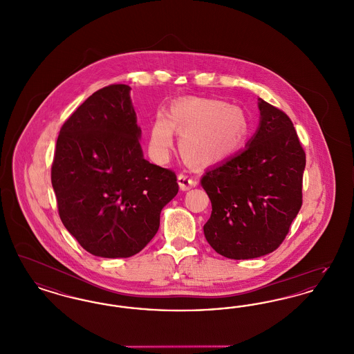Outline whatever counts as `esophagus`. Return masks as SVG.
Listing matches in <instances>:
<instances>
[{"label":"esophagus","instance_id":"1","mask_svg":"<svg viewBox=\"0 0 354 354\" xmlns=\"http://www.w3.org/2000/svg\"><path fill=\"white\" fill-rule=\"evenodd\" d=\"M178 183H179V187H180L182 191H187V189H189V188H192V187L198 185V182L195 179H192L191 176H188L185 174H180L178 176Z\"/></svg>","mask_w":354,"mask_h":354}]
</instances>
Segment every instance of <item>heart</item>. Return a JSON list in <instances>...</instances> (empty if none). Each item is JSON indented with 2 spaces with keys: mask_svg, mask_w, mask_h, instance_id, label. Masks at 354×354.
<instances>
[{
  "mask_svg": "<svg viewBox=\"0 0 354 354\" xmlns=\"http://www.w3.org/2000/svg\"><path fill=\"white\" fill-rule=\"evenodd\" d=\"M180 135L179 149L187 162L212 165L237 151L245 142L250 124L244 110L220 100L185 98L174 102L169 113L158 111L150 131V152L165 160Z\"/></svg>",
  "mask_w": 354,
  "mask_h": 354,
  "instance_id": "heart-1",
  "label": "heart"
}]
</instances>
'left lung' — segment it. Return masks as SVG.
<instances>
[{"mask_svg": "<svg viewBox=\"0 0 354 354\" xmlns=\"http://www.w3.org/2000/svg\"><path fill=\"white\" fill-rule=\"evenodd\" d=\"M260 120L245 149L207 169L211 204L204 236L216 252L235 260L273 252L303 204L305 152L286 113L259 98Z\"/></svg>", "mask_w": 354, "mask_h": 354, "instance_id": "8db88e82", "label": "left lung"}]
</instances>
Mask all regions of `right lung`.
<instances>
[{
  "instance_id": "1",
  "label": "right lung",
  "mask_w": 354,
  "mask_h": 354,
  "mask_svg": "<svg viewBox=\"0 0 354 354\" xmlns=\"http://www.w3.org/2000/svg\"><path fill=\"white\" fill-rule=\"evenodd\" d=\"M130 91L111 84L90 95L64 123L51 166L65 228L87 252L106 259L140 252L179 191L171 169L143 156Z\"/></svg>"
}]
</instances>
